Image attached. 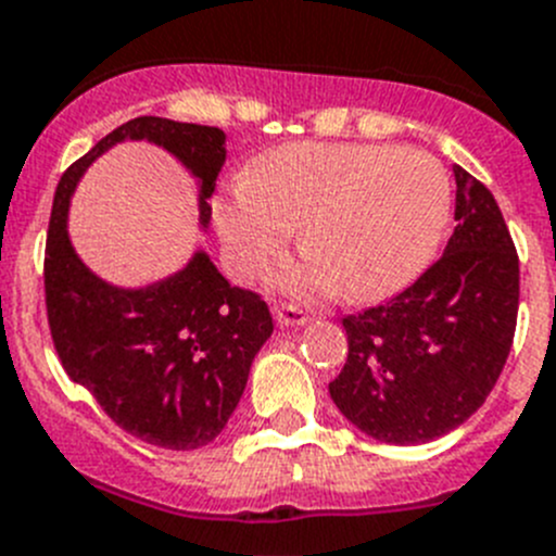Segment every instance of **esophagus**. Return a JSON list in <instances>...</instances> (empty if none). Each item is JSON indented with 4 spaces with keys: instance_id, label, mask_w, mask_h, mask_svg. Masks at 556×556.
<instances>
[{
    "instance_id": "esophagus-1",
    "label": "esophagus",
    "mask_w": 556,
    "mask_h": 556,
    "mask_svg": "<svg viewBox=\"0 0 556 556\" xmlns=\"http://www.w3.org/2000/svg\"><path fill=\"white\" fill-rule=\"evenodd\" d=\"M274 315L282 326H304L309 320V313L299 304H274Z\"/></svg>"
}]
</instances>
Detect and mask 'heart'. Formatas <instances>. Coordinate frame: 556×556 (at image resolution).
I'll return each mask as SVG.
<instances>
[{
  "label": "heart",
  "instance_id": "heart-1",
  "mask_svg": "<svg viewBox=\"0 0 556 556\" xmlns=\"http://www.w3.org/2000/svg\"><path fill=\"white\" fill-rule=\"evenodd\" d=\"M453 189L422 150L387 144H285L263 155L236 194L216 207V227L243 274L266 271L304 227L315 249L290 268L293 290L342 279L351 299H381L412 282L450 219Z\"/></svg>",
  "mask_w": 556,
  "mask_h": 556
}]
</instances>
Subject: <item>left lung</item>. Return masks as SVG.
I'll return each instance as SVG.
<instances>
[{
    "instance_id": "8db88e82",
    "label": "left lung",
    "mask_w": 556,
    "mask_h": 556,
    "mask_svg": "<svg viewBox=\"0 0 556 556\" xmlns=\"http://www.w3.org/2000/svg\"><path fill=\"white\" fill-rule=\"evenodd\" d=\"M455 230L422 277L345 315L349 359L329 395L362 433L425 444L464 425L494 389L518 318V254L494 194L455 167Z\"/></svg>"
}]
</instances>
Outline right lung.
I'll use <instances>...</instances> for the list:
<instances>
[{"label": "right lung", "mask_w": 556, "mask_h": 556, "mask_svg": "<svg viewBox=\"0 0 556 556\" xmlns=\"http://www.w3.org/2000/svg\"><path fill=\"white\" fill-rule=\"evenodd\" d=\"M123 139H148L200 180V222L225 164V131L167 117H134L65 169L46 236V315L71 381L90 389L112 422L139 442L197 450L214 442L247 387L249 367L271 337L268 304L232 288L205 252L175 277L139 290L98 279L71 247V194L92 161Z\"/></svg>", "instance_id": "obj_1"}]
</instances>
